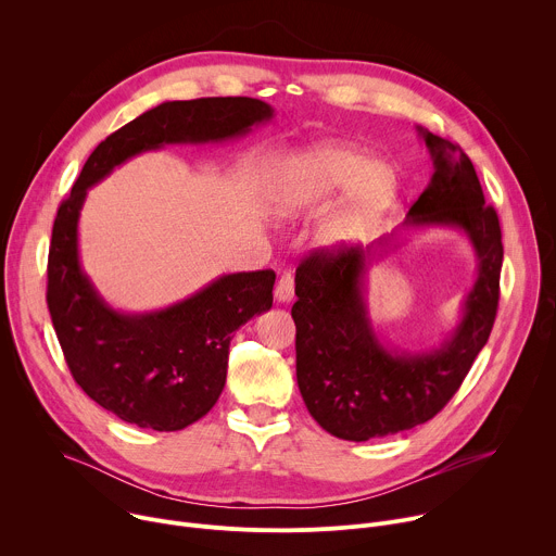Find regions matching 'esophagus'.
Masks as SVG:
<instances>
[{"mask_svg": "<svg viewBox=\"0 0 556 556\" xmlns=\"http://www.w3.org/2000/svg\"><path fill=\"white\" fill-rule=\"evenodd\" d=\"M294 296V277L290 273H283L277 281V288H275V299L279 303H290Z\"/></svg>", "mask_w": 556, "mask_h": 556, "instance_id": "1", "label": "esophagus"}]
</instances>
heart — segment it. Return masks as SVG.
Listing matches in <instances>:
<instances>
[{
    "label": "heart",
    "instance_id": "1",
    "mask_svg": "<svg viewBox=\"0 0 556 556\" xmlns=\"http://www.w3.org/2000/svg\"><path fill=\"white\" fill-rule=\"evenodd\" d=\"M343 195L319 224L324 247H345L358 242L399 193V176L393 167L371 161L365 151L324 142L286 161L270 187L268 204L279 219H299L328 206Z\"/></svg>",
    "mask_w": 556,
    "mask_h": 556
}]
</instances>
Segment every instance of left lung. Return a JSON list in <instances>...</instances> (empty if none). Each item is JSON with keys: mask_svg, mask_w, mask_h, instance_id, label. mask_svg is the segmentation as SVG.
Wrapping results in <instances>:
<instances>
[{"mask_svg": "<svg viewBox=\"0 0 556 556\" xmlns=\"http://www.w3.org/2000/svg\"><path fill=\"white\" fill-rule=\"evenodd\" d=\"M433 176L401 228H455L478 257V279L462 301V319L427 352L380 343L365 303V275L395 247L399 230L369 247L316 251L296 268L292 319L296 382L309 416L328 433L365 442L431 420L459 389L486 345L500 303L504 260L500 217L486 206L470 157L446 138L416 127Z\"/></svg>", "mask_w": 556, "mask_h": 556, "instance_id": "obj_1", "label": "left lung"}]
</instances>
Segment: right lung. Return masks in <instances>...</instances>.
Here are the masks:
<instances>
[{
	"instance_id": "add662e5",
	"label": "right lung",
	"mask_w": 556,
	"mask_h": 556,
	"mask_svg": "<svg viewBox=\"0 0 556 556\" xmlns=\"http://www.w3.org/2000/svg\"><path fill=\"white\" fill-rule=\"evenodd\" d=\"M273 116L268 103L249 97L161 103L92 151L56 211L46 294L56 339L78 387L129 425L180 431L211 412L226 382L232 332L270 309L275 273L222 275L163 309H114L78 260L88 189L142 151L230 140Z\"/></svg>"
}]
</instances>
